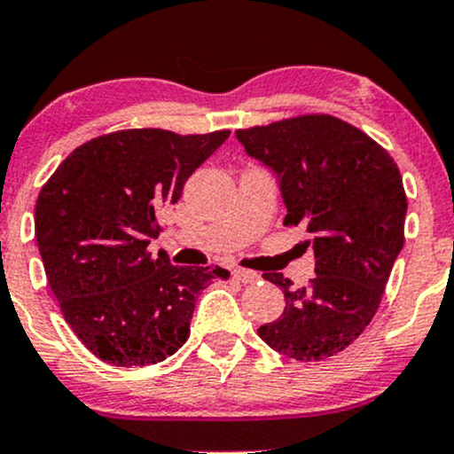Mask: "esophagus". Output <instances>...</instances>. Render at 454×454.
Instances as JSON below:
<instances>
[{
    "mask_svg": "<svg viewBox=\"0 0 454 454\" xmlns=\"http://www.w3.org/2000/svg\"><path fill=\"white\" fill-rule=\"evenodd\" d=\"M232 275H234V279L241 281V284H256V281L260 279V275L256 273V270H247V269H237Z\"/></svg>",
    "mask_w": 454,
    "mask_h": 454,
    "instance_id": "1",
    "label": "esophagus"
}]
</instances>
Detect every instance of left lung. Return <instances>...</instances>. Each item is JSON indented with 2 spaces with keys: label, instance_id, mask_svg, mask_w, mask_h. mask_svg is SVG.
I'll return each instance as SVG.
<instances>
[{
  "label": "left lung",
  "instance_id": "obj_1",
  "mask_svg": "<svg viewBox=\"0 0 454 454\" xmlns=\"http://www.w3.org/2000/svg\"><path fill=\"white\" fill-rule=\"evenodd\" d=\"M237 138L278 173L284 226L303 228L316 254L303 288L262 275L284 290L286 307L258 335L296 361L335 356L373 320L403 247L408 198L397 164L363 129L325 113L237 129Z\"/></svg>",
  "mask_w": 454,
  "mask_h": 454
}]
</instances>
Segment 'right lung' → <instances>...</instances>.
I'll return each instance as SVG.
<instances>
[{
	"label": "right lung",
	"instance_id": "obj_1",
	"mask_svg": "<svg viewBox=\"0 0 454 454\" xmlns=\"http://www.w3.org/2000/svg\"><path fill=\"white\" fill-rule=\"evenodd\" d=\"M231 129L181 134L119 129L87 140L57 166L35 202V241L64 320L113 367L173 356L190 337L198 294L215 267H175L151 256L158 213Z\"/></svg>",
	"mask_w": 454,
	"mask_h": 454
}]
</instances>
